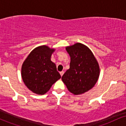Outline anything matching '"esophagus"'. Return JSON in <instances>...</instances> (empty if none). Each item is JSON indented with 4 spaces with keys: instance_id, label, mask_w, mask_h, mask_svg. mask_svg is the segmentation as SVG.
<instances>
[{
    "instance_id": "34e87169",
    "label": "esophagus",
    "mask_w": 126,
    "mask_h": 126,
    "mask_svg": "<svg viewBox=\"0 0 126 126\" xmlns=\"http://www.w3.org/2000/svg\"><path fill=\"white\" fill-rule=\"evenodd\" d=\"M60 75H61V76H62L63 75V74H64V72H63V71L60 72Z\"/></svg>"
}]
</instances>
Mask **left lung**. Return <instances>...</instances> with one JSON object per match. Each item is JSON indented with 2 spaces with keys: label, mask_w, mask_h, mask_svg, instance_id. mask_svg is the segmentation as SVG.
<instances>
[{
  "label": "left lung",
  "mask_w": 126,
  "mask_h": 126,
  "mask_svg": "<svg viewBox=\"0 0 126 126\" xmlns=\"http://www.w3.org/2000/svg\"><path fill=\"white\" fill-rule=\"evenodd\" d=\"M66 50L70 57V68L62 80L72 94H82L92 89L97 82L99 64L90 49L81 43L68 46Z\"/></svg>",
  "instance_id": "obj_1"
}]
</instances>
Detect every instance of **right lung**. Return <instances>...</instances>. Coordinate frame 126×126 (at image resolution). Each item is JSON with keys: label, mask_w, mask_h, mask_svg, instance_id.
I'll return each instance as SVG.
<instances>
[{"label": "right lung", "mask_w": 126, "mask_h": 126, "mask_svg": "<svg viewBox=\"0 0 126 126\" xmlns=\"http://www.w3.org/2000/svg\"><path fill=\"white\" fill-rule=\"evenodd\" d=\"M55 49L47 46L36 47L23 63L21 76L30 90L38 95H43L61 78L56 64L51 60Z\"/></svg>", "instance_id": "1"}]
</instances>
